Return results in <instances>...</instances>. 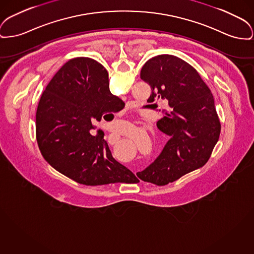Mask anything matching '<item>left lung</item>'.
Instances as JSON below:
<instances>
[{
    "mask_svg": "<svg viewBox=\"0 0 254 254\" xmlns=\"http://www.w3.org/2000/svg\"><path fill=\"white\" fill-rule=\"evenodd\" d=\"M149 83L148 102H168L156 124L170 139L158 157L137 177L163 186L202 167L217 144L221 124L213 95L189 63L171 55L148 60L140 74Z\"/></svg>",
    "mask_w": 254,
    "mask_h": 254,
    "instance_id": "left-lung-1",
    "label": "left lung"
}]
</instances>
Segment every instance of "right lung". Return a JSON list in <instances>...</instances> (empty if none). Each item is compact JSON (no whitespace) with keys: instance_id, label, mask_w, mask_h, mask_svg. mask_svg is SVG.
Segmentation results:
<instances>
[{"instance_id":"1","label":"right lung","mask_w":254,"mask_h":254,"mask_svg":"<svg viewBox=\"0 0 254 254\" xmlns=\"http://www.w3.org/2000/svg\"><path fill=\"white\" fill-rule=\"evenodd\" d=\"M122 104L111 94L102 64L88 58L65 63L47 85L36 111V140L46 161L84 185L136 183L134 174L113 158L104 136L90 134L94 122L113 116Z\"/></svg>"}]
</instances>
